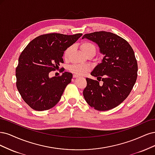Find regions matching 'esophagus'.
I'll list each match as a JSON object with an SVG mask.
<instances>
[{
    "instance_id": "esophagus-1",
    "label": "esophagus",
    "mask_w": 155,
    "mask_h": 155,
    "mask_svg": "<svg viewBox=\"0 0 155 155\" xmlns=\"http://www.w3.org/2000/svg\"><path fill=\"white\" fill-rule=\"evenodd\" d=\"M78 77V75H77V74H73V78H77Z\"/></svg>"
}]
</instances>
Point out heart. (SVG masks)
Instances as JSON below:
<instances>
[{"label":"heart","mask_w":155,"mask_h":155,"mask_svg":"<svg viewBox=\"0 0 155 155\" xmlns=\"http://www.w3.org/2000/svg\"><path fill=\"white\" fill-rule=\"evenodd\" d=\"M73 46L68 47L64 51V56L66 59H68L73 51ZM81 49L83 53L87 57H93L96 53L97 48L95 45L91 42L84 41L81 44ZM71 73L78 76H82L89 71V68L86 65H73L69 68Z\"/></svg>","instance_id":"heart-1"}]
</instances>
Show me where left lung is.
Segmentation results:
<instances>
[{
    "label": "left lung",
    "instance_id": "obj_1",
    "mask_svg": "<svg viewBox=\"0 0 155 155\" xmlns=\"http://www.w3.org/2000/svg\"><path fill=\"white\" fill-rule=\"evenodd\" d=\"M82 38L96 43L100 53L104 55L91 73L103 84L86 78L84 97L94 109L109 110L128 97L136 82L138 64L133 49L126 40L111 32L85 34Z\"/></svg>",
    "mask_w": 155,
    "mask_h": 155
}]
</instances>
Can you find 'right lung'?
Returning <instances> with one entry per match:
<instances>
[{
	"label": "right lung",
	"mask_w": 155,
	"mask_h": 155,
	"mask_svg": "<svg viewBox=\"0 0 155 155\" xmlns=\"http://www.w3.org/2000/svg\"><path fill=\"white\" fill-rule=\"evenodd\" d=\"M82 35L60 33L42 35L33 39L18 58L16 68L17 87L28 106L36 111H45L59 102L73 74L64 72L60 77H49L63 63V54Z\"/></svg>",
	"instance_id": "add662e5"
}]
</instances>
